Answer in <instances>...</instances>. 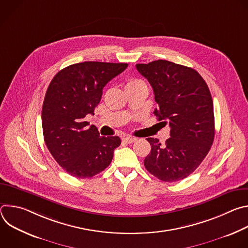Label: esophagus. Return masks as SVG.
Masks as SVG:
<instances>
[{"label": "esophagus", "instance_id": "esophagus-1", "mask_svg": "<svg viewBox=\"0 0 248 248\" xmlns=\"http://www.w3.org/2000/svg\"><path fill=\"white\" fill-rule=\"evenodd\" d=\"M123 140L124 141V142H126V143H133V142H135V141L137 140V138L133 137V136H130V135H127V136H124L123 138Z\"/></svg>", "mask_w": 248, "mask_h": 248}]
</instances>
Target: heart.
I'll use <instances>...</instances> for the list:
<instances>
[{"instance_id": "obj_1", "label": "heart", "mask_w": 248, "mask_h": 248, "mask_svg": "<svg viewBox=\"0 0 248 248\" xmlns=\"http://www.w3.org/2000/svg\"><path fill=\"white\" fill-rule=\"evenodd\" d=\"M141 82H143V81H141L139 79H131L127 82L126 85H132V84H137V83H141Z\"/></svg>"}]
</instances>
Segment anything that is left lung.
<instances>
[{
  "instance_id": "left-lung-1",
  "label": "left lung",
  "mask_w": 248,
  "mask_h": 248,
  "mask_svg": "<svg viewBox=\"0 0 248 248\" xmlns=\"http://www.w3.org/2000/svg\"><path fill=\"white\" fill-rule=\"evenodd\" d=\"M136 68L153 88L158 104L154 114L170 127L165 145L157 138H147L151 151L144 166L163 182L184 180L213 144L215 119L210 90L195 69L166 60L137 63Z\"/></svg>"
}]
</instances>
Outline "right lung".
Wrapping results in <instances>:
<instances>
[{
    "instance_id": "obj_1",
    "label": "right lung",
    "mask_w": 248,
    "mask_h": 248,
    "mask_svg": "<svg viewBox=\"0 0 248 248\" xmlns=\"http://www.w3.org/2000/svg\"><path fill=\"white\" fill-rule=\"evenodd\" d=\"M127 63L83 62L54 77L42 108L45 143L57 163L70 175L88 179L107 168L120 146L119 136H100L84 118L99 104L104 86Z\"/></svg>"
}]
</instances>
